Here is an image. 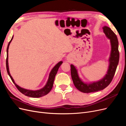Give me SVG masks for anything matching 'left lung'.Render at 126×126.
<instances>
[{
  "mask_svg": "<svg viewBox=\"0 0 126 126\" xmlns=\"http://www.w3.org/2000/svg\"><path fill=\"white\" fill-rule=\"evenodd\" d=\"M106 36L110 39L111 45V51L109 59V69L105 77L101 80L93 82L91 84H86L83 83L79 78L77 71L75 67L71 64V75L74 84L78 90L85 93L96 92L105 89L107 87L115 75L117 67L119 63V52L118 50V41L116 34L112 30L107 26H104L102 28Z\"/></svg>",
  "mask_w": 126,
  "mask_h": 126,
  "instance_id": "8db88e82",
  "label": "left lung"
}]
</instances>
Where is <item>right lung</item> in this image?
I'll return each mask as SVG.
<instances>
[{"label": "right lung", "mask_w": 126, "mask_h": 126, "mask_svg": "<svg viewBox=\"0 0 126 126\" xmlns=\"http://www.w3.org/2000/svg\"><path fill=\"white\" fill-rule=\"evenodd\" d=\"M13 36L12 37V38L9 41V43L8 45V47H7V58H6V68H7V72H8V74L9 75V77H10L11 80L13 82V83L15 84V86L16 87L18 90L20 91L21 93L22 94H24L25 96H28L30 97H32V98H38V97H41L42 96H44L45 95L48 94L49 92H50V90H51L52 86H53V83H54V79L55 78L56 75L57 73V71L58 70V69L59 67L60 66L61 64L63 63L62 62H60L57 63L56 65L54 67V68L52 69L51 71L50 75H49V77L48 82L47 83L46 85L43 88H42L40 90H36V91H32V90H27L24 88H22L18 86L16 83L15 82L13 78L11 77L10 72L9 71V67H8V48L9 45L11 43V40H13Z\"/></svg>", "instance_id": "add662e5"}]
</instances>
